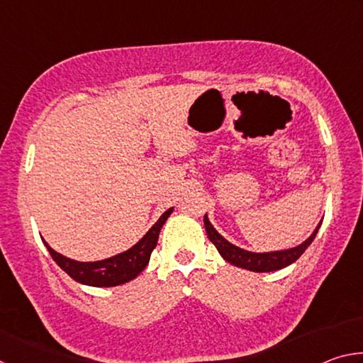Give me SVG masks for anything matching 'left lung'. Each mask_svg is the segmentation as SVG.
<instances>
[{
	"instance_id": "8db88e82",
	"label": "left lung",
	"mask_w": 363,
	"mask_h": 363,
	"mask_svg": "<svg viewBox=\"0 0 363 363\" xmlns=\"http://www.w3.org/2000/svg\"><path fill=\"white\" fill-rule=\"evenodd\" d=\"M203 223H205L206 235L211 240V243H214V247L218 248L219 255L223 256L227 262H230L232 266L247 269V270H251V272H272V270H279L290 266V264L296 261L298 257L307 250V247L314 242L317 232L322 225V220H320L318 225L315 227V230L311 233V237L301 245H298V247H293L288 250H279V251H267V253H255V251H248L240 247H235V245L230 243L229 240H225V238L220 235L216 229H214V225L210 223V219H208V214H205Z\"/></svg>"
}]
</instances>
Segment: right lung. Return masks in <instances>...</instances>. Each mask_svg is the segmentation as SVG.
<instances>
[{
    "label": "right lung",
    "mask_w": 363,
    "mask_h": 363,
    "mask_svg": "<svg viewBox=\"0 0 363 363\" xmlns=\"http://www.w3.org/2000/svg\"><path fill=\"white\" fill-rule=\"evenodd\" d=\"M174 208L164 211L158 220L153 224L149 232L140 238V240L133 245L131 248H128L123 253L115 255L112 257L102 261H93V262H82L70 259L64 255L57 253L56 250H52L49 245L43 240L45 247L48 248L49 255L52 256V259L56 261L57 266L70 275V277L78 281V284L89 285V286H118L126 284L133 279H136L138 275L143 272L147 267V264L150 261V255L153 248L157 247L160 230H162L163 224L167 223L169 214L173 213Z\"/></svg>",
    "instance_id": "1"
}]
</instances>
